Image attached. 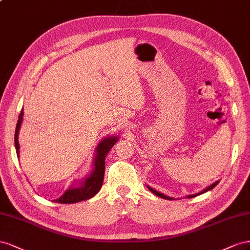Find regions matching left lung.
I'll list each match as a JSON object with an SVG mask.
<instances>
[{
  "mask_svg": "<svg viewBox=\"0 0 250 250\" xmlns=\"http://www.w3.org/2000/svg\"><path fill=\"white\" fill-rule=\"evenodd\" d=\"M219 183V181H216L215 183H212L211 185H209L208 188H206L205 189H203L202 191H200V192H198V194H195V195H188L187 196V198H192V197H196V196H198V195H201V194H204V192H206V191H208V190H210V189H212L213 188L216 187V185ZM147 187V188L151 190L153 194H155L156 196H158V197H160V198H163V199H167V200H173V197H169V196H167V195H165V194H162V192H160V191H157L156 189H154V188H152L151 187H148V185H146Z\"/></svg>",
  "mask_w": 250,
  "mask_h": 250,
  "instance_id": "left-lung-1",
  "label": "left lung"
}]
</instances>
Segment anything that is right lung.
Masks as SVG:
<instances>
[{
	"label": "right lung",
	"mask_w": 250,
	"mask_h": 250,
	"mask_svg": "<svg viewBox=\"0 0 250 250\" xmlns=\"http://www.w3.org/2000/svg\"><path fill=\"white\" fill-rule=\"evenodd\" d=\"M24 112L21 111L18 124L14 134V146H16L18 158L20 159V144H19V132L21 125L23 123ZM118 141V136H108L104 138L95 148V157L93 159V169L91 174L81 180H74L71 187L63 192L62 196L53 200L56 203H76L95 196L103 187L104 176V162L105 156L108 155L112 146Z\"/></svg>",
	"instance_id": "right-lung-1"
}]
</instances>
